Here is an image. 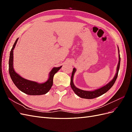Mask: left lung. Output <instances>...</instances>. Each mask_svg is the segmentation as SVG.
<instances>
[{
    "mask_svg": "<svg viewBox=\"0 0 132 132\" xmlns=\"http://www.w3.org/2000/svg\"><path fill=\"white\" fill-rule=\"evenodd\" d=\"M118 63L117 67V70L116 73L114 75V77L112 79V80H111L109 83H107L106 85L103 86L101 87H100L99 89H96L93 91H85V90H82L80 89H78V87H76L75 85L74 84L73 82V78H74V75L76 71V69L75 68H73L72 74H71V77L70 79V86L71 89H73L74 93L76 95H77L78 96L80 97H81L83 98H86V99H93L96 97H97L98 96H100L102 95L105 94L107 91H109L114 84L116 80L118 74V71L119 69V66H120V62H121V58H120V54H119V48L118 47Z\"/></svg>",
    "mask_w": 132,
    "mask_h": 132,
    "instance_id": "left-lung-1",
    "label": "left lung"
}]
</instances>
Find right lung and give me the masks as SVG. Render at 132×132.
Returning <instances> with one entry per match:
<instances>
[{"mask_svg":"<svg viewBox=\"0 0 132 132\" xmlns=\"http://www.w3.org/2000/svg\"><path fill=\"white\" fill-rule=\"evenodd\" d=\"M18 39L19 38L15 41L10 53L9 71L12 81L20 90L26 94L29 95H41L46 94L50 90L53 85V79L54 74L61 68L62 66L53 68L49 73L48 79L45 82L38 83L22 78L21 76L15 72L13 65V52Z\"/></svg>","mask_w":132,"mask_h":132,"instance_id":"1","label":"right lung"}]
</instances>
